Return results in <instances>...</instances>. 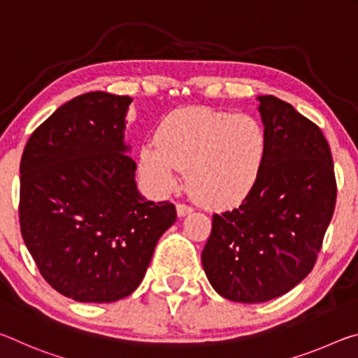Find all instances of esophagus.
<instances>
[{"label": "esophagus", "instance_id": "esophagus-1", "mask_svg": "<svg viewBox=\"0 0 358 358\" xmlns=\"http://www.w3.org/2000/svg\"><path fill=\"white\" fill-rule=\"evenodd\" d=\"M176 210H178V215L179 217H185L187 214H190L192 213V208L190 206H187V204H178V206H176Z\"/></svg>", "mask_w": 358, "mask_h": 358}]
</instances>
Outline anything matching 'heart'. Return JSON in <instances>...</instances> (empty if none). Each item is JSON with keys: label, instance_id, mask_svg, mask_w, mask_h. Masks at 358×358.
I'll return each mask as SVG.
<instances>
[{"label": "heart", "instance_id": "b5f03b06", "mask_svg": "<svg viewBox=\"0 0 358 358\" xmlns=\"http://www.w3.org/2000/svg\"><path fill=\"white\" fill-rule=\"evenodd\" d=\"M139 149L141 179L157 195L174 190L180 171L201 204L227 209L243 203L259 184L268 155L260 120L208 108L179 109Z\"/></svg>", "mask_w": 358, "mask_h": 358}]
</instances>
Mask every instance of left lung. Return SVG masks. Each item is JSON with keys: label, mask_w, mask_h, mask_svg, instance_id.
<instances>
[{"label": "left lung", "mask_w": 358, "mask_h": 358, "mask_svg": "<svg viewBox=\"0 0 358 358\" xmlns=\"http://www.w3.org/2000/svg\"><path fill=\"white\" fill-rule=\"evenodd\" d=\"M268 155L241 206L213 215L201 252L210 285L227 300L265 303L313 271L336 203L333 158L320 128L273 95L257 98Z\"/></svg>", "instance_id": "8db88e82"}]
</instances>
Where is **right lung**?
<instances>
[{
	"mask_svg": "<svg viewBox=\"0 0 358 358\" xmlns=\"http://www.w3.org/2000/svg\"><path fill=\"white\" fill-rule=\"evenodd\" d=\"M133 99L90 92L58 108L20 162V230L39 273L80 303H113L138 289L163 233L169 201L141 195L125 143Z\"/></svg>",
	"mask_w": 358,
	"mask_h": 358,
	"instance_id": "add662e5",
	"label": "right lung"
}]
</instances>
